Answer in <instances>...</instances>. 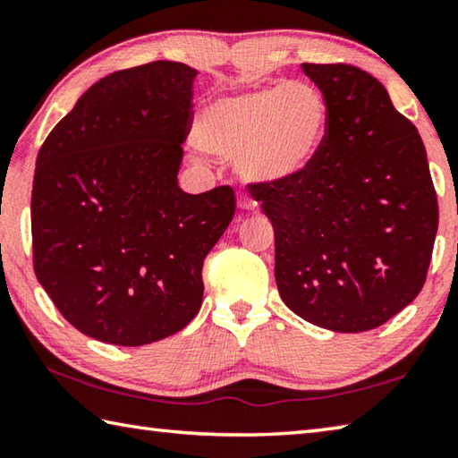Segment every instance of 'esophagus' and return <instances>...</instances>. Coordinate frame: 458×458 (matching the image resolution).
Here are the masks:
<instances>
[{
  "label": "esophagus",
  "instance_id": "34e87169",
  "mask_svg": "<svg viewBox=\"0 0 458 458\" xmlns=\"http://www.w3.org/2000/svg\"><path fill=\"white\" fill-rule=\"evenodd\" d=\"M238 208H240V210L252 212L254 208H257V201L250 199V198H248V196H240V198H238Z\"/></svg>",
  "mask_w": 458,
  "mask_h": 458
}]
</instances>
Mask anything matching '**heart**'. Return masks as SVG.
<instances>
[{
	"mask_svg": "<svg viewBox=\"0 0 458 458\" xmlns=\"http://www.w3.org/2000/svg\"><path fill=\"white\" fill-rule=\"evenodd\" d=\"M327 129L323 92L291 81L212 100L193 123V139L204 151L234 159L242 180L281 185L311 169Z\"/></svg>",
	"mask_w": 458,
	"mask_h": 458,
	"instance_id": "heart-1",
	"label": "heart"
}]
</instances>
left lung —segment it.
Instances as JSON below:
<instances>
[{
    "label": "left lung",
    "mask_w": 458,
    "mask_h": 458,
    "mask_svg": "<svg viewBox=\"0 0 458 458\" xmlns=\"http://www.w3.org/2000/svg\"><path fill=\"white\" fill-rule=\"evenodd\" d=\"M329 129L293 183L250 185L275 228V278L301 319L337 333L376 329L420 293L438 204L418 129L384 84L352 64H303Z\"/></svg>",
    "instance_id": "left-lung-1"
}]
</instances>
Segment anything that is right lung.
<instances>
[{
  "label": "right lung",
  "instance_id": "obj_1",
  "mask_svg": "<svg viewBox=\"0 0 458 458\" xmlns=\"http://www.w3.org/2000/svg\"><path fill=\"white\" fill-rule=\"evenodd\" d=\"M196 76L169 60L108 74L38 153V283L97 341L153 344L201 307V267L234 216V191L188 193L177 183Z\"/></svg>",
  "mask_w": 458,
  "mask_h": 458
}]
</instances>
